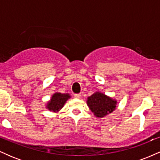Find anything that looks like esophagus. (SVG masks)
<instances>
[{
  "mask_svg": "<svg viewBox=\"0 0 160 160\" xmlns=\"http://www.w3.org/2000/svg\"><path fill=\"white\" fill-rule=\"evenodd\" d=\"M80 97H81V94H80V93H78V94H74V98H80Z\"/></svg>",
  "mask_w": 160,
  "mask_h": 160,
  "instance_id": "obj_1",
  "label": "esophagus"
}]
</instances>
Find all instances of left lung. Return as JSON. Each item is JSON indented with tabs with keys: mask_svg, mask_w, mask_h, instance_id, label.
<instances>
[{
	"mask_svg": "<svg viewBox=\"0 0 160 160\" xmlns=\"http://www.w3.org/2000/svg\"><path fill=\"white\" fill-rule=\"evenodd\" d=\"M86 104L95 117L102 118L115 111L117 101L101 92H95L88 97Z\"/></svg>",
	"mask_w": 160,
	"mask_h": 160,
	"instance_id": "8db88e82",
	"label": "left lung"
}]
</instances>
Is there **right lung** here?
I'll use <instances>...</instances> for the list:
<instances>
[{"mask_svg":"<svg viewBox=\"0 0 160 160\" xmlns=\"http://www.w3.org/2000/svg\"><path fill=\"white\" fill-rule=\"evenodd\" d=\"M71 98V96L68 93L55 92L51 97L50 100L47 103L46 108L49 111L57 113L64 107L66 102Z\"/></svg>","mask_w":160,"mask_h":160,"instance_id":"obj_1","label":"right lung"}]
</instances>
